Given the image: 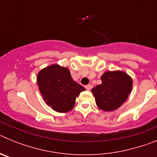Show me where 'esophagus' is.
Listing matches in <instances>:
<instances>
[{"label": "esophagus", "mask_w": 157, "mask_h": 157, "mask_svg": "<svg viewBox=\"0 0 157 157\" xmlns=\"http://www.w3.org/2000/svg\"><path fill=\"white\" fill-rule=\"evenodd\" d=\"M86 89L87 90H90L91 89H92L93 87V85H91V84H89V85H86Z\"/></svg>", "instance_id": "1"}]
</instances>
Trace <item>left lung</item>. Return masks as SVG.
<instances>
[{"mask_svg": "<svg viewBox=\"0 0 157 157\" xmlns=\"http://www.w3.org/2000/svg\"><path fill=\"white\" fill-rule=\"evenodd\" d=\"M102 83L91 90L100 109L112 112L120 108L132 90V78L121 71H106L101 78Z\"/></svg>", "mask_w": 157, "mask_h": 157, "instance_id": "1", "label": "left lung"}]
</instances>
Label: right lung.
I'll return each mask as SVG.
<instances>
[{"instance_id": "obj_1", "label": "right lung", "mask_w": 157, "mask_h": 157, "mask_svg": "<svg viewBox=\"0 0 157 157\" xmlns=\"http://www.w3.org/2000/svg\"><path fill=\"white\" fill-rule=\"evenodd\" d=\"M37 85L45 103L57 112L72 110L75 100L85 88L73 80L67 67L52 64L41 69Z\"/></svg>"}]
</instances>
